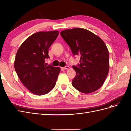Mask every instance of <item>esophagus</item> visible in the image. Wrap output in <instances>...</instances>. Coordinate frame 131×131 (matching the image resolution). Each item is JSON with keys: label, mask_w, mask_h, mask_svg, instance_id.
Returning a JSON list of instances; mask_svg holds the SVG:
<instances>
[{"label": "esophagus", "mask_w": 131, "mask_h": 131, "mask_svg": "<svg viewBox=\"0 0 131 131\" xmlns=\"http://www.w3.org/2000/svg\"><path fill=\"white\" fill-rule=\"evenodd\" d=\"M62 69H69V66H65V67H62Z\"/></svg>", "instance_id": "obj_1"}]
</instances>
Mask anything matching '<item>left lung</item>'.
<instances>
[{"label":"left lung","mask_w":131,"mask_h":131,"mask_svg":"<svg viewBox=\"0 0 131 131\" xmlns=\"http://www.w3.org/2000/svg\"><path fill=\"white\" fill-rule=\"evenodd\" d=\"M61 35L73 54L80 56V63L73 68L76 72L72 85L84 93L100 89L109 73V54L104 42L91 31L80 28L62 31Z\"/></svg>","instance_id":"obj_1"}]
</instances>
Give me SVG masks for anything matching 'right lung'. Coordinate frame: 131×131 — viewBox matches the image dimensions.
<instances>
[{"label": "right lung", "instance_id": "1", "mask_svg": "<svg viewBox=\"0 0 131 131\" xmlns=\"http://www.w3.org/2000/svg\"><path fill=\"white\" fill-rule=\"evenodd\" d=\"M57 30L39 31L28 38L18 49L15 69L22 84L38 96L48 93L56 85L60 68L45 64L49 49L58 35Z\"/></svg>", "mask_w": 131, "mask_h": 131}]
</instances>
